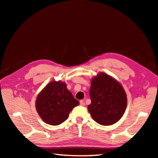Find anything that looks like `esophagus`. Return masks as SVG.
<instances>
[{"instance_id": "1", "label": "esophagus", "mask_w": 158, "mask_h": 158, "mask_svg": "<svg viewBox=\"0 0 158 158\" xmlns=\"http://www.w3.org/2000/svg\"><path fill=\"white\" fill-rule=\"evenodd\" d=\"M80 104L81 105V106H85V101H84V100H80Z\"/></svg>"}]
</instances>
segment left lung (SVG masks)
I'll use <instances>...</instances> for the list:
<instances>
[{"label": "left lung", "instance_id": "left-lung-1", "mask_svg": "<svg viewBox=\"0 0 158 158\" xmlns=\"http://www.w3.org/2000/svg\"><path fill=\"white\" fill-rule=\"evenodd\" d=\"M89 95L91 104L88 106V110L98 123L112 125L123 115L127 96L121 84L112 77L100 73L93 78Z\"/></svg>", "mask_w": 158, "mask_h": 158}]
</instances>
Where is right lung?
<instances>
[{"instance_id": "obj_1", "label": "right lung", "mask_w": 158, "mask_h": 158, "mask_svg": "<svg viewBox=\"0 0 158 158\" xmlns=\"http://www.w3.org/2000/svg\"><path fill=\"white\" fill-rule=\"evenodd\" d=\"M78 104L65 82L53 81L37 96L36 109L45 123L57 125L65 121L71 110Z\"/></svg>"}]
</instances>
